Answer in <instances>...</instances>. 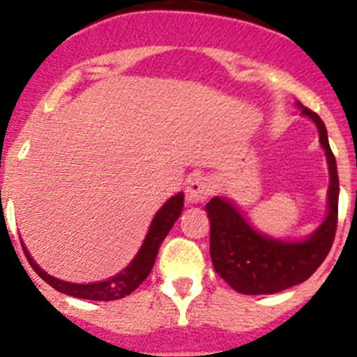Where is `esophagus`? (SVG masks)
<instances>
[{"mask_svg":"<svg viewBox=\"0 0 357 357\" xmlns=\"http://www.w3.org/2000/svg\"><path fill=\"white\" fill-rule=\"evenodd\" d=\"M213 193V184L207 176L193 175L188 181V188H185V200L189 204H202L204 200L211 197Z\"/></svg>","mask_w":357,"mask_h":357,"instance_id":"obj_1","label":"esophagus"}]
</instances>
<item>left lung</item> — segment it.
<instances>
[{
    "mask_svg": "<svg viewBox=\"0 0 357 357\" xmlns=\"http://www.w3.org/2000/svg\"><path fill=\"white\" fill-rule=\"evenodd\" d=\"M298 107L302 114L317 123L329 162V214L320 229L302 243L275 241L255 232L223 198H213L206 206L211 220L209 250L214 270L230 288L243 295H270L304 282L324 263L336 236L340 195L336 159L320 116L301 103Z\"/></svg>",
    "mask_w": 357,
    "mask_h": 357,
    "instance_id": "obj_1",
    "label": "left lung"
}]
</instances>
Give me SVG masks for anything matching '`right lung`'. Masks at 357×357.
I'll return each mask as SVG.
<instances>
[{
  "instance_id": "1",
  "label": "right lung",
  "mask_w": 357,
  "mask_h": 357,
  "mask_svg": "<svg viewBox=\"0 0 357 357\" xmlns=\"http://www.w3.org/2000/svg\"><path fill=\"white\" fill-rule=\"evenodd\" d=\"M182 207H184V195L178 193L173 198H169V200L160 207V211L155 214V218H153V222H151V227L150 230H148V236L146 239H144L143 247H141L139 254L135 255V259L132 261L130 266L125 268L119 275L112 277V279L109 280H103V282H94V284H73V282L59 280L55 279V277L48 275L46 272H43V270L36 264V261L31 259L26 248L23 247L24 255H26L28 263H30V266L36 270L37 275L43 280H46V282H48L52 288H55L56 291L77 296V298H87V301H118V298L130 295V293L150 275L151 268L155 264L157 254H159L160 243H162L164 238L168 236L173 223L178 220V216H181L182 213ZM21 245H23V243H21Z\"/></svg>"
}]
</instances>
